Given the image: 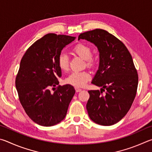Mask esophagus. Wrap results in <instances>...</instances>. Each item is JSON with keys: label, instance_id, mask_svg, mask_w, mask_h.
<instances>
[{"label": "esophagus", "instance_id": "esophagus-1", "mask_svg": "<svg viewBox=\"0 0 152 152\" xmlns=\"http://www.w3.org/2000/svg\"><path fill=\"white\" fill-rule=\"evenodd\" d=\"M75 91L77 92V93H78V92H80V91H82V89H79V88H78V87H75Z\"/></svg>", "mask_w": 152, "mask_h": 152}]
</instances>
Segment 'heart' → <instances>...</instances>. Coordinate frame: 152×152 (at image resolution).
I'll return each mask as SVG.
<instances>
[{
    "instance_id": "obj_1",
    "label": "heart",
    "mask_w": 152,
    "mask_h": 152,
    "mask_svg": "<svg viewBox=\"0 0 152 152\" xmlns=\"http://www.w3.org/2000/svg\"><path fill=\"white\" fill-rule=\"evenodd\" d=\"M73 51L79 57L86 60L87 66L93 67L95 65V59L92 57V49L89 45L78 44L74 47ZM58 67L62 71H66L69 69L68 55L65 53H61L58 55L57 60ZM91 79V75L87 71H74L66 77L65 82L76 87H83Z\"/></svg>"
}]
</instances>
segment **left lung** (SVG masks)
<instances>
[{
  "instance_id": "1",
  "label": "left lung",
  "mask_w": 152,
  "mask_h": 152,
  "mask_svg": "<svg viewBox=\"0 0 152 152\" xmlns=\"http://www.w3.org/2000/svg\"><path fill=\"white\" fill-rule=\"evenodd\" d=\"M99 53V69L91 83L101 91H88L86 108L90 119L102 126L118 123L128 112L136 95L138 75L132 57L120 40L103 29L79 34Z\"/></svg>"
}]
</instances>
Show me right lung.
Returning a JSON list of instances; mask_svg holds the SVG:
<instances>
[{"label":"right lung","instance_id":"add662e5","mask_svg":"<svg viewBox=\"0 0 152 152\" xmlns=\"http://www.w3.org/2000/svg\"><path fill=\"white\" fill-rule=\"evenodd\" d=\"M75 37L49 33L26 50L20 61L15 84L26 113L42 126H53L63 120L75 93L71 85L59 86L61 70L57 60L61 50Z\"/></svg>","mask_w":152,"mask_h":152}]
</instances>
